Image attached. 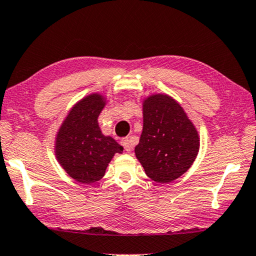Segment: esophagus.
<instances>
[{
    "label": "esophagus",
    "mask_w": 256,
    "mask_h": 256,
    "mask_svg": "<svg viewBox=\"0 0 256 256\" xmlns=\"http://www.w3.org/2000/svg\"><path fill=\"white\" fill-rule=\"evenodd\" d=\"M120 142H122V145L124 146L126 152L131 151V144H130V140H128V138H122Z\"/></svg>",
    "instance_id": "obj_1"
}]
</instances>
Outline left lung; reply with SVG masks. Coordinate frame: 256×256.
<instances>
[{
    "label": "left lung",
    "instance_id": "left-lung-1",
    "mask_svg": "<svg viewBox=\"0 0 256 256\" xmlns=\"http://www.w3.org/2000/svg\"><path fill=\"white\" fill-rule=\"evenodd\" d=\"M142 131L134 153L148 178L165 184L182 176L200 148L196 128L174 98L152 94L142 100Z\"/></svg>",
    "mask_w": 256,
    "mask_h": 256
}]
</instances>
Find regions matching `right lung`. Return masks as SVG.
Here are the masks:
<instances>
[{"label":"right lung","mask_w":256,"mask_h":256,"mask_svg":"<svg viewBox=\"0 0 256 256\" xmlns=\"http://www.w3.org/2000/svg\"><path fill=\"white\" fill-rule=\"evenodd\" d=\"M108 103L103 94L92 92L77 102L60 124L54 137V156L71 178L92 184L105 174L116 153L122 146L102 132L98 117Z\"/></svg>","instance_id":"right-lung-1"}]
</instances>
